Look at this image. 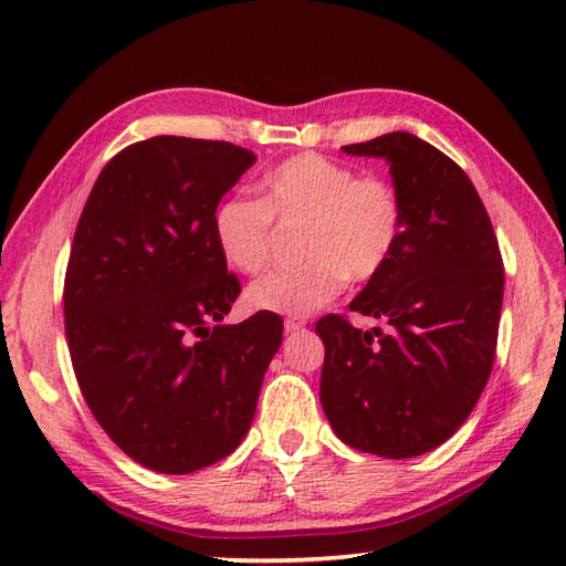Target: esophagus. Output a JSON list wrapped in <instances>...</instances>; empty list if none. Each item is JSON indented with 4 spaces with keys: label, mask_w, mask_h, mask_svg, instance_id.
<instances>
[{
    "label": "esophagus",
    "mask_w": 566,
    "mask_h": 566,
    "mask_svg": "<svg viewBox=\"0 0 566 566\" xmlns=\"http://www.w3.org/2000/svg\"><path fill=\"white\" fill-rule=\"evenodd\" d=\"M306 326V318H302V316H290L284 321V331L286 333H296V331H302Z\"/></svg>",
    "instance_id": "esophagus-1"
}]
</instances>
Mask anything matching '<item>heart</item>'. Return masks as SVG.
<instances>
[{
  "mask_svg": "<svg viewBox=\"0 0 566 566\" xmlns=\"http://www.w3.org/2000/svg\"><path fill=\"white\" fill-rule=\"evenodd\" d=\"M262 199L233 195L213 213V238L233 270L258 274L274 250V219L306 223L298 268L272 272L248 290V304L272 314L304 316L338 296L347 276H379L403 235V203L389 179L298 153L262 177Z\"/></svg>",
  "mask_w": 566,
  "mask_h": 566,
  "instance_id": "1",
  "label": "heart"
}]
</instances>
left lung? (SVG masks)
Segmentation results:
<instances>
[{
    "label": "left lung",
    "mask_w": 566,
    "mask_h": 566,
    "mask_svg": "<svg viewBox=\"0 0 566 566\" xmlns=\"http://www.w3.org/2000/svg\"><path fill=\"white\" fill-rule=\"evenodd\" d=\"M343 150L389 163L403 235L350 304L389 328L359 331L338 314L316 323L326 345L321 403L345 444L406 460L454 436L486 387L503 260L472 179L430 143L394 130Z\"/></svg>",
    "instance_id": "1"
}]
</instances>
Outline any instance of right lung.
<instances>
[{
  "mask_svg": "<svg viewBox=\"0 0 566 566\" xmlns=\"http://www.w3.org/2000/svg\"><path fill=\"white\" fill-rule=\"evenodd\" d=\"M255 163L226 140L155 136L116 153L84 203L65 272V335L92 416L130 460L189 474L252 423L282 318L221 326L240 294L213 238Z\"/></svg>",
  "mask_w": 566,
  "mask_h": 566,
  "instance_id": "add662e5",
  "label": "right lung"
}]
</instances>
